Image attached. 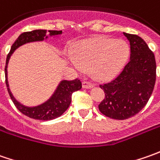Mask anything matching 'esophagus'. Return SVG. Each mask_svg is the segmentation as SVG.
Returning a JSON list of instances; mask_svg holds the SVG:
<instances>
[{"label": "esophagus", "mask_w": 160, "mask_h": 160, "mask_svg": "<svg viewBox=\"0 0 160 160\" xmlns=\"http://www.w3.org/2000/svg\"><path fill=\"white\" fill-rule=\"evenodd\" d=\"M94 86V83H91V82H87V81H84L83 82V88H86V89H90V88H92Z\"/></svg>", "instance_id": "34e87169"}]
</instances>
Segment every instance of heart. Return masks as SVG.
<instances>
[{
	"label": "heart",
	"mask_w": 160,
	"mask_h": 160,
	"mask_svg": "<svg viewBox=\"0 0 160 160\" xmlns=\"http://www.w3.org/2000/svg\"><path fill=\"white\" fill-rule=\"evenodd\" d=\"M130 49L125 40L95 37L82 42L74 50L71 64L79 72L92 70L97 79L116 77L126 64Z\"/></svg>",
	"instance_id": "1"
}]
</instances>
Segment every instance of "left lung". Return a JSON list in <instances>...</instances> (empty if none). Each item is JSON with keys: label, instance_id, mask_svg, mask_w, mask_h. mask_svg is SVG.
Wrapping results in <instances>:
<instances>
[{"label": "left lung", "instance_id": "left-lung-1", "mask_svg": "<svg viewBox=\"0 0 160 160\" xmlns=\"http://www.w3.org/2000/svg\"><path fill=\"white\" fill-rule=\"evenodd\" d=\"M130 42V59L111 82L100 84L105 97L99 109L110 118L127 119L147 104L156 82V60L143 39L124 33Z\"/></svg>", "mask_w": 160, "mask_h": 160}]
</instances>
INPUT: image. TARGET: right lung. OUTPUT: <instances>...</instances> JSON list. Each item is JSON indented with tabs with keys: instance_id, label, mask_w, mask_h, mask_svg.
<instances>
[{
	"instance_id": "obj_1",
	"label": "right lung",
	"mask_w": 160,
	"mask_h": 160,
	"mask_svg": "<svg viewBox=\"0 0 160 160\" xmlns=\"http://www.w3.org/2000/svg\"><path fill=\"white\" fill-rule=\"evenodd\" d=\"M62 34V31H56V30H34L31 32H25L21 34L15 42L12 44L10 52L6 58V66H5V78H6V85L8 88V92L10 96V99L14 103L17 108L21 112L22 114L26 115L30 118H34L37 120H52L60 117L65 111L68 109L71 103V98L72 93L74 92H77L82 88V83L79 79H75L72 81L63 80L61 81L56 91L54 92L52 96L47 101L43 102L42 104L35 106V107H28L24 106L20 102H18L14 96L12 95L11 92L9 88V82H8V63L10 56L14 52L16 49L21 46L25 43L32 42H39L43 41L48 38V35L54 36Z\"/></svg>"
}]
</instances>
